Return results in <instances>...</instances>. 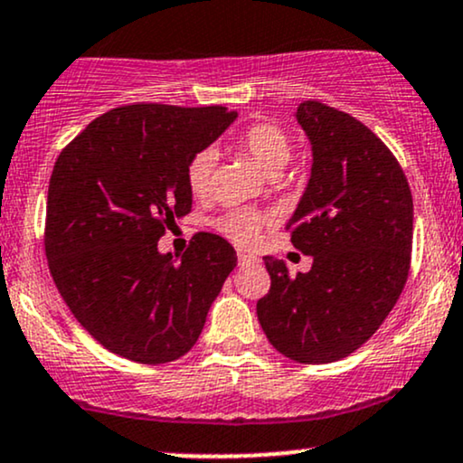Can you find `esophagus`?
I'll return each instance as SVG.
<instances>
[{
	"instance_id": "1",
	"label": "esophagus",
	"mask_w": 463,
	"mask_h": 463,
	"mask_svg": "<svg viewBox=\"0 0 463 463\" xmlns=\"http://www.w3.org/2000/svg\"><path fill=\"white\" fill-rule=\"evenodd\" d=\"M237 259H239V265H248V263L257 261V257H252V254H250V252H243V250H239Z\"/></svg>"
}]
</instances>
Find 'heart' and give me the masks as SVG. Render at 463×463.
I'll use <instances>...</instances> for the list:
<instances>
[{"instance_id":"1","label":"heart","mask_w":463,"mask_h":463,"mask_svg":"<svg viewBox=\"0 0 463 463\" xmlns=\"http://www.w3.org/2000/svg\"><path fill=\"white\" fill-rule=\"evenodd\" d=\"M237 147L246 152L259 167L268 174H279L291 156L289 135L280 126L269 124V121H259V124L248 126L241 135L237 137ZM217 154L211 147L198 150L189 158L184 178L187 187L194 195H204L211 189V176H213ZM263 224V217L252 211H232V213L222 215L215 222L217 231L224 232L228 239L248 246L259 235V228Z\"/></svg>"}]
</instances>
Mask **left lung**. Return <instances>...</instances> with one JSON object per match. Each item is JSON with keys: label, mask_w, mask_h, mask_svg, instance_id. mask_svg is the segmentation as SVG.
Listing matches in <instances>:
<instances>
[{"label": "left lung", "mask_w": 463, "mask_h": 463, "mask_svg": "<svg viewBox=\"0 0 463 463\" xmlns=\"http://www.w3.org/2000/svg\"><path fill=\"white\" fill-rule=\"evenodd\" d=\"M296 119L313 165L287 231L313 265L291 276L265 257L272 285L257 316L280 354L331 364L364 346L394 309L411 263L413 200L394 154L359 119L316 99Z\"/></svg>", "instance_id": "1"}]
</instances>
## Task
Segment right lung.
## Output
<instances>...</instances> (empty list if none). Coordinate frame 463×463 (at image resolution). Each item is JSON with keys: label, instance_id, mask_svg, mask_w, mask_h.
I'll list each match as a JSON object with an SVG mask.
<instances>
[{"label": "right lung", "instance_id": "obj_1", "mask_svg": "<svg viewBox=\"0 0 463 463\" xmlns=\"http://www.w3.org/2000/svg\"><path fill=\"white\" fill-rule=\"evenodd\" d=\"M237 119L226 106L130 104L93 119L56 158L45 254L73 317L110 353L167 364L198 342L235 248L198 232L174 261L158 239L191 211L189 158Z\"/></svg>", "mask_w": 463, "mask_h": 463}]
</instances>
